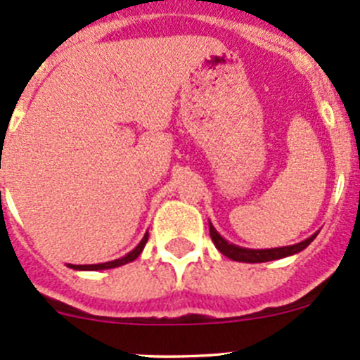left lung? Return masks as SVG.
<instances>
[{"label":"left lung","instance_id":"left-lung-1","mask_svg":"<svg viewBox=\"0 0 360 360\" xmlns=\"http://www.w3.org/2000/svg\"><path fill=\"white\" fill-rule=\"evenodd\" d=\"M209 230H210V238H212L214 245H216L217 250L221 254H224L226 257L233 261H244V263H264V261H274V259H281V257L285 256H291V254L300 252L304 248L314 242V238L317 237V233L311 235L310 238L307 240L300 242L296 245H289V248H278V249H244V248H238V245L233 244H228L216 230H214L212 224L209 223Z\"/></svg>","mask_w":360,"mask_h":360}]
</instances>
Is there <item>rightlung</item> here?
I'll return each mask as SVG.
<instances>
[{"label": "right lung", "instance_id": "add662e5", "mask_svg": "<svg viewBox=\"0 0 360 360\" xmlns=\"http://www.w3.org/2000/svg\"><path fill=\"white\" fill-rule=\"evenodd\" d=\"M148 242V233L144 235L143 240L139 242V245H137L136 249L132 250V252H129L127 256L120 257V259H115V261H110V263H101V264H69V268H75V270H108V268H116V266H122V264H127L130 263V261L136 259L137 256H139L141 252H143L144 245H146Z\"/></svg>", "mask_w": 360, "mask_h": 360}]
</instances>
